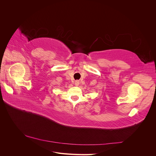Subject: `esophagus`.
Wrapping results in <instances>:
<instances>
[{"mask_svg":"<svg viewBox=\"0 0 156 156\" xmlns=\"http://www.w3.org/2000/svg\"><path fill=\"white\" fill-rule=\"evenodd\" d=\"M79 81H75V86H79Z\"/></svg>","mask_w":156,"mask_h":156,"instance_id":"1","label":"esophagus"}]
</instances>
